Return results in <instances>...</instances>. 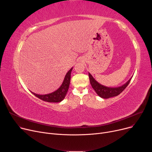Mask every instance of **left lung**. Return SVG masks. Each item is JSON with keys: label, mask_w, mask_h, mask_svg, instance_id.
I'll list each match as a JSON object with an SVG mask.
<instances>
[{"label": "left lung", "mask_w": 152, "mask_h": 152, "mask_svg": "<svg viewBox=\"0 0 152 152\" xmlns=\"http://www.w3.org/2000/svg\"><path fill=\"white\" fill-rule=\"evenodd\" d=\"M89 77L92 88L94 89L95 92L99 96L103 99H109L117 96L119 94H120L126 89V87L128 86L132 77H131L128 81L121 86L117 87H109L99 83L93 77L90 73H89Z\"/></svg>", "instance_id": "8db88e82"}]
</instances>
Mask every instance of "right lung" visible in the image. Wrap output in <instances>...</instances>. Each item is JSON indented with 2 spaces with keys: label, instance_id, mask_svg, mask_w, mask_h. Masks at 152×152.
<instances>
[{
  "label": "right lung",
  "instance_id": "add662e5",
  "mask_svg": "<svg viewBox=\"0 0 152 152\" xmlns=\"http://www.w3.org/2000/svg\"><path fill=\"white\" fill-rule=\"evenodd\" d=\"M73 69V68H71L66 74L64 80L63 81L62 84L59 88L56 90L55 91L45 95H40L35 94L33 92H31L32 94H33L35 96L38 97L39 99H41L44 101L48 102H60L64 99H65L66 94L68 91V88L70 83V79H71V73Z\"/></svg>",
  "mask_w": 152,
  "mask_h": 152
}]
</instances>
